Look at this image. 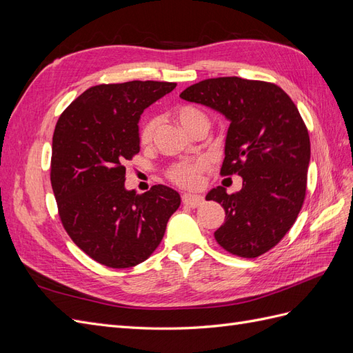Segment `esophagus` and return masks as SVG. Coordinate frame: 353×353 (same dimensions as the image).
<instances>
[{
  "label": "esophagus",
  "instance_id": "obj_1",
  "mask_svg": "<svg viewBox=\"0 0 353 353\" xmlns=\"http://www.w3.org/2000/svg\"><path fill=\"white\" fill-rule=\"evenodd\" d=\"M183 201L185 203V205H188L191 208H197V206H200L201 203H203V197L199 196V194L185 193V194H183Z\"/></svg>",
  "mask_w": 353,
  "mask_h": 353
}]
</instances>
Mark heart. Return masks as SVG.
Wrapping results in <instances>:
<instances>
[{
	"instance_id": "heart-1",
	"label": "heart",
	"mask_w": 353,
	"mask_h": 353,
	"mask_svg": "<svg viewBox=\"0 0 353 353\" xmlns=\"http://www.w3.org/2000/svg\"><path fill=\"white\" fill-rule=\"evenodd\" d=\"M174 116L176 122L181 125V128L188 134L193 132L197 126L200 125H208V117L200 109L194 108V105H179L174 110ZM157 128L156 119H148L144 122L140 130V135H138V140H140L141 145H148L152 143L154 132ZM208 168V162L205 159H197L191 160V162H183L175 165L170 169V178H172L174 183H176L181 187L185 188H193L197 187L200 183V175L203 170Z\"/></svg>"
}]
</instances>
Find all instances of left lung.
<instances>
[{
  "label": "left lung",
  "instance_id": "obj_1",
  "mask_svg": "<svg viewBox=\"0 0 353 353\" xmlns=\"http://www.w3.org/2000/svg\"><path fill=\"white\" fill-rule=\"evenodd\" d=\"M179 97L230 121L221 174H237L236 194L212 188L206 200L221 203L225 221L215 239L227 252L256 258L292 228L302 209L311 143L292 99L274 83L237 77L205 79Z\"/></svg>",
  "mask_w": 353,
  "mask_h": 353
}]
</instances>
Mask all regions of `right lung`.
Returning <instances> with one entry per match:
<instances>
[{"mask_svg":"<svg viewBox=\"0 0 353 353\" xmlns=\"http://www.w3.org/2000/svg\"><path fill=\"white\" fill-rule=\"evenodd\" d=\"M176 87L131 81L91 87L59 117L51 187L69 237L109 268L144 262L163 239L181 197L166 185L144 194L125 188V163L140 152L143 112Z\"/></svg>","mask_w":353,"mask_h":353,"instance_id":"obj_1","label":"right lung"}]
</instances>
